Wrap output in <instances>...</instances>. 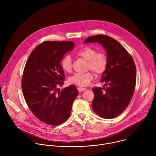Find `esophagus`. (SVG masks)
<instances>
[{
	"instance_id": "1",
	"label": "esophagus",
	"mask_w": 156,
	"mask_h": 156,
	"mask_svg": "<svg viewBox=\"0 0 156 156\" xmlns=\"http://www.w3.org/2000/svg\"><path fill=\"white\" fill-rule=\"evenodd\" d=\"M78 90L79 92H82V91L86 90V88H84V87H78Z\"/></svg>"
}]
</instances>
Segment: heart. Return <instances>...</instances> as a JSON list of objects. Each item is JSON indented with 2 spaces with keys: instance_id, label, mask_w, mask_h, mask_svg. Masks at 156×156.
Returning a JSON list of instances; mask_svg holds the SVG:
<instances>
[{
  "instance_id": "1",
  "label": "heart",
  "mask_w": 156,
  "mask_h": 156,
  "mask_svg": "<svg viewBox=\"0 0 156 156\" xmlns=\"http://www.w3.org/2000/svg\"><path fill=\"white\" fill-rule=\"evenodd\" d=\"M76 55L87 61L86 70H91L96 75L102 74L107 69L108 59L105 53L97 51L90 46H84L77 51ZM61 67L65 72L70 73L72 70V60L70 55H66L61 60ZM93 73L87 72L84 73H75L69 78L70 84L84 87L93 79Z\"/></svg>"
}]
</instances>
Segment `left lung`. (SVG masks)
I'll list each match as a JSON object with an SVG mask.
<instances>
[{
	"label": "left lung",
	"instance_id": "left-lung-1",
	"mask_svg": "<svg viewBox=\"0 0 156 156\" xmlns=\"http://www.w3.org/2000/svg\"><path fill=\"white\" fill-rule=\"evenodd\" d=\"M84 42H98L106 51L108 65L101 81L106 87L93 89L92 108L102 118H115L127 107L134 94L136 81L134 60L122 45L110 36L95 35Z\"/></svg>",
	"mask_w": 156,
	"mask_h": 156
}]
</instances>
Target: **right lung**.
<instances>
[{
    "mask_svg": "<svg viewBox=\"0 0 156 156\" xmlns=\"http://www.w3.org/2000/svg\"><path fill=\"white\" fill-rule=\"evenodd\" d=\"M74 46L72 41H44L26 63L21 80L24 98L34 116L48 125L57 126L66 121L78 94L75 85L61 91L58 88L65 80L60 62Z\"/></svg>",
    "mask_w": 156,
    "mask_h": 156,
    "instance_id": "right-lung-1",
    "label": "right lung"
}]
</instances>
